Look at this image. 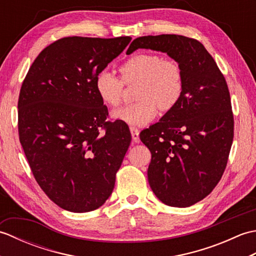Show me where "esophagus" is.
Instances as JSON below:
<instances>
[{
	"label": "esophagus",
	"mask_w": 256,
	"mask_h": 256,
	"mask_svg": "<svg viewBox=\"0 0 256 256\" xmlns=\"http://www.w3.org/2000/svg\"><path fill=\"white\" fill-rule=\"evenodd\" d=\"M130 130H131L133 140L135 143H138L140 142V131H138V128H135V126H131V128H130Z\"/></svg>",
	"instance_id": "esophagus-1"
}]
</instances>
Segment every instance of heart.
<instances>
[{
  "instance_id": "obj_1",
  "label": "heart",
  "mask_w": 256,
  "mask_h": 256,
  "mask_svg": "<svg viewBox=\"0 0 256 256\" xmlns=\"http://www.w3.org/2000/svg\"><path fill=\"white\" fill-rule=\"evenodd\" d=\"M121 78L110 72H100L96 90L108 106H118L122 100L124 84L138 82L135 104L123 106L113 116L131 125H145L153 120L158 108L170 111L177 106L184 92V72L177 62L162 58L157 54H135L118 68Z\"/></svg>"
}]
</instances>
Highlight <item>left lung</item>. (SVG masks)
I'll use <instances>...</instances> for the list:
<instances>
[{
	"mask_svg": "<svg viewBox=\"0 0 256 256\" xmlns=\"http://www.w3.org/2000/svg\"><path fill=\"white\" fill-rule=\"evenodd\" d=\"M138 48L167 52L182 69L180 100L140 138L152 154L148 177L156 197L170 206H192L218 184L229 158L234 120L226 78L194 38L138 37L126 54Z\"/></svg>",
	"mask_w": 256,
	"mask_h": 256,
	"instance_id": "obj_1",
	"label": "left lung"
}]
</instances>
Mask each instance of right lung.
I'll return each mask as SVG.
<instances>
[{
	"mask_svg": "<svg viewBox=\"0 0 256 256\" xmlns=\"http://www.w3.org/2000/svg\"><path fill=\"white\" fill-rule=\"evenodd\" d=\"M131 40L60 38L42 50L22 84L20 142L37 184L64 210H96L113 192L131 133L106 121L96 79Z\"/></svg>",
	"mask_w": 256,
	"mask_h": 256,
	"instance_id": "add662e5",
	"label": "right lung"
}]
</instances>
